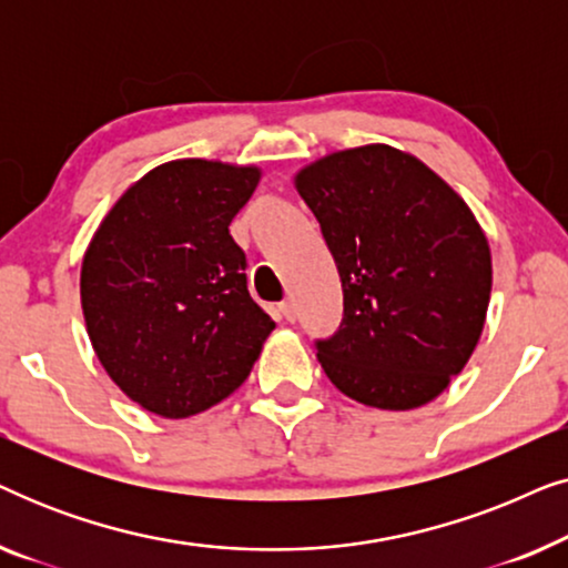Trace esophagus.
Returning a JSON list of instances; mask_svg holds the SVG:
<instances>
[{"label":"esophagus","instance_id":"esophagus-1","mask_svg":"<svg viewBox=\"0 0 568 568\" xmlns=\"http://www.w3.org/2000/svg\"><path fill=\"white\" fill-rule=\"evenodd\" d=\"M278 313H282L284 321H294V305H292L290 300H286V302H282V305H278Z\"/></svg>","mask_w":568,"mask_h":568}]
</instances>
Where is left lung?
<instances>
[{
  "label": "left lung",
  "mask_w": 568,
  "mask_h": 568,
  "mask_svg": "<svg viewBox=\"0 0 568 568\" xmlns=\"http://www.w3.org/2000/svg\"><path fill=\"white\" fill-rule=\"evenodd\" d=\"M294 189L336 261L344 321L317 362L364 406L410 410L447 390L484 333L491 251L470 206L414 154L331 152Z\"/></svg>",
  "instance_id": "obj_1"
}]
</instances>
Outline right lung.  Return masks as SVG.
<instances>
[{
  "label": "right lung",
  "instance_id": "1",
  "mask_svg": "<svg viewBox=\"0 0 568 568\" xmlns=\"http://www.w3.org/2000/svg\"><path fill=\"white\" fill-rule=\"evenodd\" d=\"M258 181L255 165L162 162L129 185L84 251L90 344L150 414L189 418L216 406L245 383L274 331L230 235Z\"/></svg>",
  "mask_w": 568,
  "mask_h": 568
}]
</instances>
